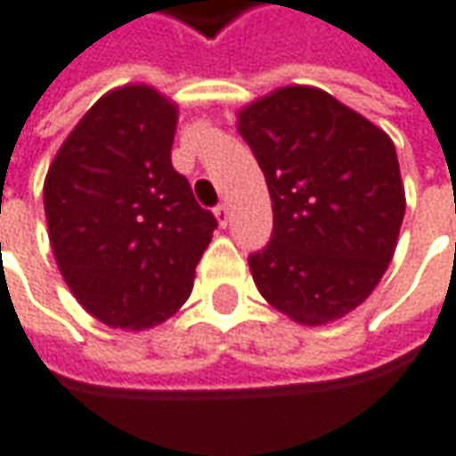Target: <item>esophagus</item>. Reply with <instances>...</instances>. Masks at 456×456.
<instances>
[{
  "instance_id": "obj_1",
  "label": "esophagus",
  "mask_w": 456,
  "mask_h": 456,
  "mask_svg": "<svg viewBox=\"0 0 456 456\" xmlns=\"http://www.w3.org/2000/svg\"><path fill=\"white\" fill-rule=\"evenodd\" d=\"M214 216H216L219 227H227V224H229V207H227V204H219V207L214 209Z\"/></svg>"
}]
</instances>
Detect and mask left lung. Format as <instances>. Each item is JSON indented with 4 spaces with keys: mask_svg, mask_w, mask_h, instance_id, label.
I'll use <instances>...</instances> for the list:
<instances>
[{
    "mask_svg": "<svg viewBox=\"0 0 456 456\" xmlns=\"http://www.w3.org/2000/svg\"><path fill=\"white\" fill-rule=\"evenodd\" d=\"M240 134L273 199V237L247 259L257 290L303 325L343 318L396 249L406 201L391 138L303 86L244 108Z\"/></svg>",
    "mask_w": 456,
    "mask_h": 456,
    "instance_id": "8db88e82",
    "label": "left lung"
}]
</instances>
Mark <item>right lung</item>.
I'll list each match as a JSON object with an SVG mask.
<instances>
[{
    "label": "right lung",
    "instance_id": "obj_1",
    "mask_svg": "<svg viewBox=\"0 0 456 456\" xmlns=\"http://www.w3.org/2000/svg\"><path fill=\"white\" fill-rule=\"evenodd\" d=\"M176 108L153 87L102 95L45 179L57 267L90 315L151 328L191 295L216 219L171 164Z\"/></svg>",
    "mask_w": 456,
    "mask_h": 456
}]
</instances>
